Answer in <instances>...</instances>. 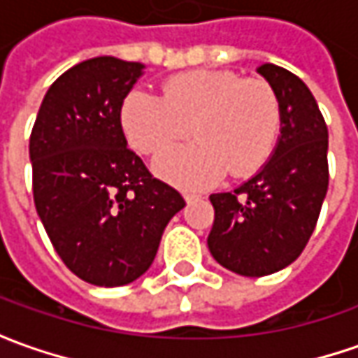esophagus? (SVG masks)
I'll list each match as a JSON object with an SVG mask.
<instances>
[{
	"instance_id": "obj_1",
	"label": "esophagus",
	"mask_w": 358,
	"mask_h": 358,
	"mask_svg": "<svg viewBox=\"0 0 358 358\" xmlns=\"http://www.w3.org/2000/svg\"><path fill=\"white\" fill-rule=\"evenodd\" d=\"M183 197H185L187 203H191V201L199 199L201 195H199V193H197V191H183Z\"/></svg>"
}]
</instances>
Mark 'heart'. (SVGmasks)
Listing matches in <instances>:
<instances>
[{"mask_svg":"<svg viewBox=\"0 0 358 358\" xmlns=\"http://www.w3.org/2000/svg\"><path fill=\"white\" fill-rule=\"evenodd\" d=\"M281 101L261 77L223 69H195L171 77L163 95L131 91L121 107L129 143L157 157L187 139L195 143L157 161V173L177 185L199 187L251 175L271 157L281 133Z\"/></svg>","mask_w":358,"mask_h":358,"instance_id":"b5f03b06","label":"heart"}]
</instances>
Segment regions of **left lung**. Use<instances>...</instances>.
Wrapping results in <instances>:
<instances>
[{
    "label": "left lung",
    "instance_id": "8db88e82",
    "mask_svg": "<svg viewBox=\"0 0 358 358\" xmlns=\"http://www.w3.org/2000/svg\"><path fill=\"white\" fill-rule=\"evenodd\" d=\"M281 101V137L265 167L231 193H213L207 237L219 265L265 277L291 265L307 247L329 189V129L309 87L291 71L257 69Z\"/></svg>",
    "mask_w": 358,
    "mask_h": 358
}]
</instances>
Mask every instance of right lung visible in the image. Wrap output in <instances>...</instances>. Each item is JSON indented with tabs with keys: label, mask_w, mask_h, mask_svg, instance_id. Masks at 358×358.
Here are the masks:
<instances>
[{
	"label": "right lung",
	"mask_w": 358,
	"mask_h": 358,
	"mask_svg": "<svg viewBox=\"0 0 358 358\" xmlns=\"http://www.w3.org/2000/svg\"><path fill=\"white\" fill-rule=\"evenodd\" d=\"M143 65L93 57L49 87L29 137L34 201L67 268L97 287L139 279L185 199L127 147L121 105Z\"/></svg>",
	"instance_id": "1"
}]
</instances>
